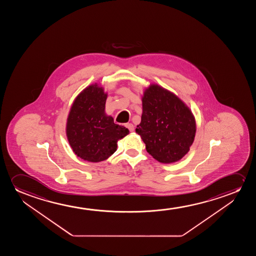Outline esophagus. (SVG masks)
Segmentation results:
<instances>
[{"instance_id": "34e87169", "label": "esophagus", "mask_w": 256, "mask_h": 256, "mask_svg": "<svg viewBox=\"0 0 256 256\" xmlns=\"http://www.w3.org/2000/svg\"><path fill=\"white\" fill-rule=\"evenodd\" d=\"M126 126L130 130V132H134V126L132 123H126Z\"/></svg>"}]
</instances>
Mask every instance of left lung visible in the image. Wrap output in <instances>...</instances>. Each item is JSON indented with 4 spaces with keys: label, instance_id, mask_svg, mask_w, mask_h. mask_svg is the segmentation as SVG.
I'll return each instance as SVG.
<instances>
[{
    "label": "left lung",
    "instance_id": "obj_1",
    "mask_svg": "<svg viewBox=\"0 0 256 256\" xmlns=\"http://www.w3.org/2000/svg\"><path fill=\"white\" fill-rule=\"evenodd\" d=\"M142 102V120L136 131L148 153L166 164L181 160L196 136L192 110L174 92L158 84L145 88Z\"/></svg>",
    "mask_w": 256,
    "mask_h": 256
}]
</instances>
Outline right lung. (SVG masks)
Wrapping results in <instances>:
<instances>
[{
  "instance_id": "obj_1",
  "label": "right lung",
  "mask_w": 256,
  "mask_h": 256,
  "mask_svg": "<svg viewBox=\"0 0 256 256\" xmlns=\"http://www.w3.org/2000/svg\"><path fill=\"white\" fill-rule=\"evenodd\" d=\"M106 98L102 86L90 84L78 94L67 116V140L74 154L84 161H105L116 152L118 140L130 134L106 114Z\"/></svg>"
}]
</instances>
